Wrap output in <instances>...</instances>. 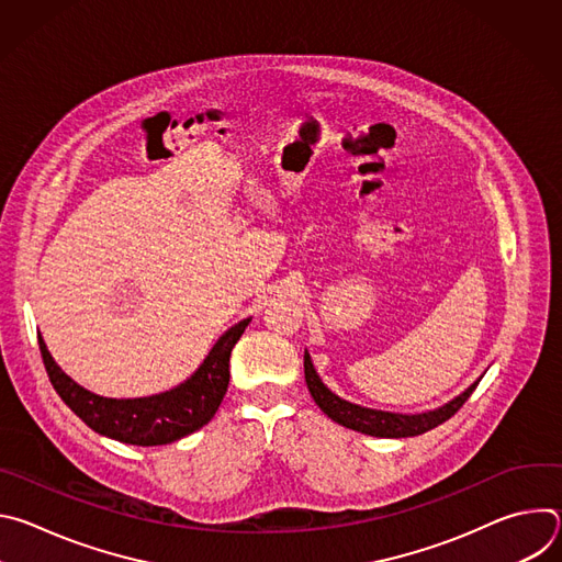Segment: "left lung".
Wrapping results in <instances>:
<instances>
[{
  "label": "left lung",
  "instance_id": "left-lung-1",
  "mask_svg": "<svg viewBox=\"0 0 562 562\" xmlns=\"http://www.w3.org/2000/svg\"><path fill=\"white\" fill-rule=\"evenodd\" d=\"M304 380L311 391V397L315 400V405L323 409L334 423H338L347 429L367 434V436H375V438H409V436H420V434L442 425L467 403V397L473 393V389L480 382V380H475L458 397H453L451 403H447L434 412L407 416V414H391V412L360 407V405L349 403V400H342L340 395L329 391V386L323 380H319V375L313 369L311 356L306 351H304Z\"/></svg>",
  "mask_w": 562,
  "mask_h": 562
}]
</instances>
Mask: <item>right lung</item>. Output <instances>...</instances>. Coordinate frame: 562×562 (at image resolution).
Here are the masks:
<instances>
[{"label": "right lung", "mask_w": 562, "mask_h": 562, "mask_svg": "<svg viewBox=\"0 0 562 562\" xmlns=\"http://www.w3.org/2000/svg\"><path fill=\"white\" fill-rule=\"evenodd\" d=\"M251 317L231 327L209 351L200 369L171 391L148 397H104L79 386L66 375L46 349L37 334L42 360L50 384L75 416L82 418L100 436L137 445L155 447L176 442L202 429L217 412L228 386V360L235 342L245 334Z\"/></svg>", "instance_id": "add662e5"}]
</instances>
